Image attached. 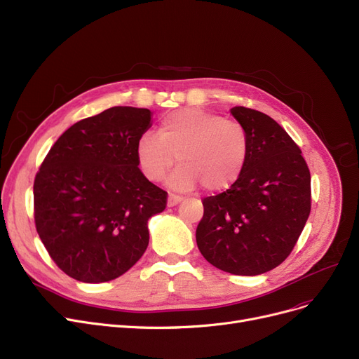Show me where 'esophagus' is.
<instances>
[{"mask_svg":"<svg viewBox=\"0 0 359 359\" xmlns=\"http://www.w3.org/2000/svg\"><path fill=\"white\" fill-rule=\"evenodd\" d=\"M182 196H177V195H168V198H167V205L168 207H175V205H177V204H180L182 202Z\"/></svg>","mask_w":359,"mask_h":359,"instance_id":"34e87169","label":"esophagus"}]
</instances>
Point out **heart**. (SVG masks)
Masks as SVG:
<instances>
[{
	"instance_id": "heart-1",
	"label": "heart",
	"mask_w": 359,
	"mask_h": 359,
	"mask_svg": "<svg viewBox=\"0 0 359 359\" xmlns=\"http://www.w3.org/2000/svg\"><path fill=\"white\" fill-rule=\"evenodd\" d=\"M248 155L243 124L201 108L164 116L158 136L144 133L136 144V161L151 182H161L177 160L180 165L167 183L180 192L195 189L198 183L210 192L230 188L242 175Z\"/></svg>"
}]
</instances>
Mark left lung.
Segmentation results:
<instances>
[{
  "instance_id": "8db88e82",
  "label": "left lung",
  "mask_w": 359,
  "mask_h": 359,
  "mask_svg": "<svg viewBox=\"0 0 359 359\" xmlns=\"http://www.w3.org/2000/svg\"><path fill=\"white\" fill-rule=\"evenodd\" d=\"M249 135V155L239 179L208 196L196 229L204 258L230 274L258 276L292 252L311 211V175L299 147L270 116L233 107Z\"/></svg>"
}]
</instances>
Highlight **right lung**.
Wrapping results in <instances>:
<instances>
[{"label":"right lung","mask_w":359,"mask_h":359,"mask_svg":"<svg viewBox=\"0 0 359 359\" xmlns=\"http://www.w3.org/2000/svg\"><path fill=\"white\" fill-rule=\"evenodd\" d=\"M151 126L148 108H108L70 126L38 171L36 231L57 266L79 282H110L147 251L148 220L167 204V192L136 161L137 139Z\"/></svg>","instance_id":"obj_1"}]
</instances>
